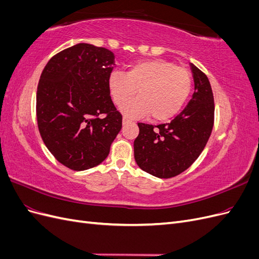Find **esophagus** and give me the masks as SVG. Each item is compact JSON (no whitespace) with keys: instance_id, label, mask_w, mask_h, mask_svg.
<instances>
[{"instance_id":"obj_1","label":"esophagus","mask_w":259,"mask_h":259,"mask_svg":"<svg viewBox=\"0 0 259 259\" xmlns=\"http://www.w3.org/2000/svg\"><path fill=\"white\" fill-rule=\"evenodd\" d=\"M132 121L131 120H128L127 117H123V125H126V124H128V123H131Z\"/></svg>"}]
</instances>
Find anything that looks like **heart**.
<instances>
[{
	"label": "heart",
	"mask_w": 259,
	"mask_h": 259,
	"mask_svg": "<svg viewBox=\"0 0 259 259\" xmlns=\"http://www.w3.org/2000/svg\"><path fill=\"white\" fill-rule=\"evenodd\" d=\"M109 91L117 107L136 93L139 97L122 108L128 117L151 114L154 121L175 116L189 97L192 76L187 69L164 59H146L131 65L124 73L112 72L108 80Z\"/></svg>",
	"instance_id": "b5f03b06"
}]
</instances>
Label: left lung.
Listing matches in <instances>:
<instances>
[{"label":"left lung","instance_id":"obj_1","mask_svg":"<svg viewBox=\"0 0 259 259\" xmlns=\"http://www.w3.org/2000/svg\"><path fill=\"white\" fill-rule=\"evenodd\" d=\"M194 93L187 107L169 123H138L134 140L137 165L159 178L179 175L191 166L206 146L214 125V96L207 76L190 64Z\"/></svg>","mask_w":259,"mask_h":259}]
</instances>
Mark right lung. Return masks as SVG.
<instances>
[{"label": "right lung", "mask_w": 259, "mask_h": 259, "mask_svg": "<svg viewBox=\"0 0 259 259\" xmlns=\"http://www.w3.org/2000/svg\"><path fill=\"white\" fill-rule=\"evenodd\" d=\"M114 55L80 43L53 56L36 92L37 127L45 146L62 165L84 170L103 162L122 128L108 80Z\"/></svg>", "instance_id": "1"}]
</instances>
